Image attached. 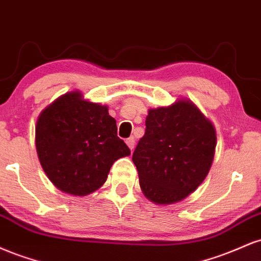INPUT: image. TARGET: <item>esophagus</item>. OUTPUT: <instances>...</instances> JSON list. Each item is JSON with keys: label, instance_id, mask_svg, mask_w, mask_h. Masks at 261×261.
Returning a JSON list of instances; mask_svg holds the SVG:
<instances>
[{"label": "esophagus", "instance_id": "obj_1", "mask_svg": "<svg viewBox=\"0 0 261 261\" xmlns=\"http://www.w3.org/2000/svg\"><path fill=\"white\" fill-rule=\"evenodd\" d=\"M126 145L128 146V148L133 151L134 146H135V139H134V137H128V139H126Z\"/></svg>", "mask_w": 261, "mask_h": 261}]
</instances>
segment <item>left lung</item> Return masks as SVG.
Returning <instances> with one entry per match:
<instances>
[{
	"mask_svg": "<svg viewBox=\"0 0 261 261\" xmlns=\"http://www.w3.org/2000/svg\"><path fill=\"white\" fill-rule=\"evenodd\" d=\"M215 147L214 126L190 101L149 109L133 154L143 194L162 205L185 199L207 175Z\"/></svg>",
	"mask_w": 261,
	"mask_h": 261,
	"instance_id": "left-lung-1",
	"label": "left lung"
}]
</instances>
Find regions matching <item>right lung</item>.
<instances>
[{"mask_svg":"<svg viewBox=\"0 0 261 261\" xmlns=\"http://www.w3.org/2000/svg\"><path fill=\"white\" fill-rule=\"evenodd\" d=\"M35 143L50 180L79 196L99 189L114 162L130 154L108 108L83 100L77 92L62 95L40 114Z\"/></svg>","mask_w":261,"mask_h":261,"instance_id":"obj_1","label":"right lung"}]
</instances>
